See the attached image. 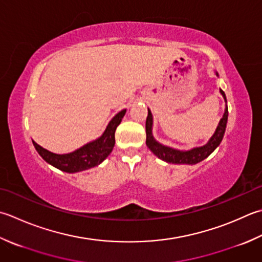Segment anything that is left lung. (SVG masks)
Instances as JSON below:
<instances>
[{
  "label": "left lung",
  "mask_w": 262,
  "mask_h": 262,
  "mask_svg": "<svg viewBox=\"0 0 262 262\" xmlns=\"http://www.w3.org/2000/svg\"><path fill=\"white\" fill-rule=\"evenodd\" d=\"M214 74H216L217 77H219L217 71H214ZM219 92L224 97L226 106H225V112L223 115V118L219 121L216 130H214L213 135L210 137V140L208 141L207 144H204L202 146L193 147L191 150H187V151L177 150V148L163 145L156 140L152 133L153 116H152L151 110L147 109V118H146V124H145L146 145L148 148H150L153 155L157 156L159 159H161L162 161H166L168 163H173V165H196L198 162L204 160V159L211 155V153L216 150L223 141L225 130H226L227 119H228V107H227L226 95H225L223 90H219Z\"/></svg>",
  "instance_id": "8db88e82"
}]
</instances>
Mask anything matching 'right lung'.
Masks as SVG:
<instances>
[{
    "instance_id": "right-lung-1",
    "label": "right lung",
    "mask_w": 262,
    "mask_h": 262,
    "mask_svg": "<svg viewBox=\"0 0 262 262\" xmlns=\"http://www.w3.org/2000/svg\"><path fill=\"white\" fill-rule=\"evenodd\" d=\"M125 114L126 109L118 112L107 124L103 134L97 137L96 140L77 148L74 152L66 153V155H56V153L50 152L46 148L38 145L35 141H33V144L36 151L38 152V155L46 162L50 163L51 166L60 169V170L69 173L87 170L90 168L99 166L114 150L116 143L115 133Z\"/></svg>"
}]
</instances>
